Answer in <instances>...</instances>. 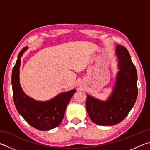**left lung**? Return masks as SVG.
Segmentation results:
<instances>
[{
  "instance_id": "1",
  "label": "left lung",
  "mask_w": 150,
  "mask_h": 150,
  "mask_svg": "<svg viewBox=\"0 0 150 150\" xmlns=\"http://www.w3.org/2000/svg\"><path fill=\"white\" fill-rule=\"evenodd\" d=\"M118 71L112 92L107 100L87 95L86 108L91 120L102 126H112L122 121L133 108L138 96V75L128 50L117 45Z\"/></svg>"
}]
</instances>
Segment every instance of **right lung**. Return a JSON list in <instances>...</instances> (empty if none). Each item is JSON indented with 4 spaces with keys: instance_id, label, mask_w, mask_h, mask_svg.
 Segmentation results:
<instances>
[{
    "instance_id": "1",
    "label": "right lung",
    "mask_w": 150,
    "mask_h": 150,
    "mask_svg": "<svg viewBox=\"0 0 150 150\" xmlns=\"http://www.w3.org/2000/svg\"><path fill=\"white\" fill-rule=\"evenodd\" d=\"M28 49L25 47L20 51L12 73V87L14 102L18 112L28 123L39 130H50L62 122L66 107L77 90L72 89L58 94L52 99L35 100L24 92L20 83V58Z\"/></svg>"
}]
</instances>
